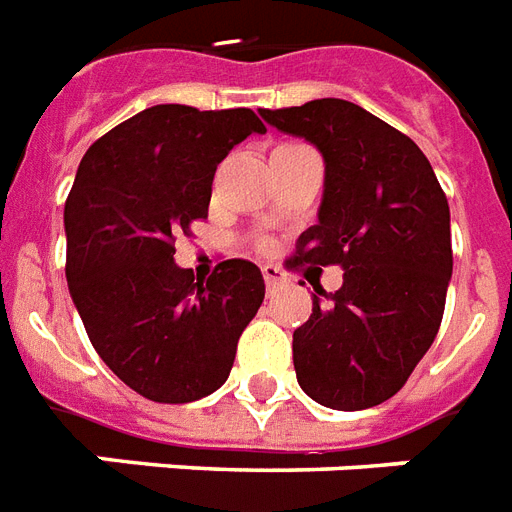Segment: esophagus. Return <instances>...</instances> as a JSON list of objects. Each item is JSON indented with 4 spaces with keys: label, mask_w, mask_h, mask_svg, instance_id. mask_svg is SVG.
I'll list each match as a JSON object with an SVG mask.
<instances>
[{
    "label": "esophagus",
    "mask_w": 512,
    "mask_h": 512,
    "mask_svg": "<svg viewBox=\"0 0 512 512\" xmlns=\"http://www.w3.org/2000/svg\"><path fill=\"white\" fill-rule=\"evenodd\" d=\"M263 279L268 292H276V289H281L287 284V276L281 273L279 265H263Z\"/></svg>",
    "instance_id": "obj_1"
}]
</instances>
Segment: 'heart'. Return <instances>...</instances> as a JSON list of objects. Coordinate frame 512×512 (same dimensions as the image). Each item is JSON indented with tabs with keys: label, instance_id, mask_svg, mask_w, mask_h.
I'll return each mask as SVG.
<instances>
[{
	"label": "heart",
	"instance_id": "obj_1",
	"mask_svg": "<svg viewBox=\"0 0 512 512\" xmlns=\"http://www.w3.org/2000/svg\"><path fill=\"white\" fill-rule=\"evenodd\" d=\"M292 146H300V143H281L279 148H292Z\"/></svg>",
	"mask_w": 512,
	"mask_h": 512
}]
</instances>
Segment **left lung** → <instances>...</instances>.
Here are the masks:
<instances>
[{
    "label": "left lung",
    "instance_id": "obj_1",
    "mask_svg": "<svg viewBox=\"0 0 512 512\" xmlns=\"http://www.w3.org/2000/svg\"><path fill=\"white\" fill-rule=\"evenodd\" d=\"M327 164L319 223L297 239L287 268L340 265L335 295L316 289L292 335L300 388L340 412L369 409L404 388L444 319L452 279L449 201L412 138L340 98L260 108Z\"/></svg>",
    "mask_w": 512,
    "mask_h": 512
}]
</instances>
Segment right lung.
I'll return each instance as SVG.
<instances>
[{
	"mask_svg": "<svg viewBox=\"0 0 512 512\" xmlns=\"http://www.w3.org/2000/svg\"><path fill=\"white\" fill-rule=\"evenodd\" d=\"M265 132L249 108L164 103L87 148L66 199V279L87 337L143 398L188 404L228 380L236 342L263 305L249 260L207 281L175 265V239L204 220L212 177L236 143Z\"/></svg>",
	"mask_w": 512,
	"mask_h": 512,
	"instance_id": "add662e5",
	"label": "right lung"
}]
</instances>
